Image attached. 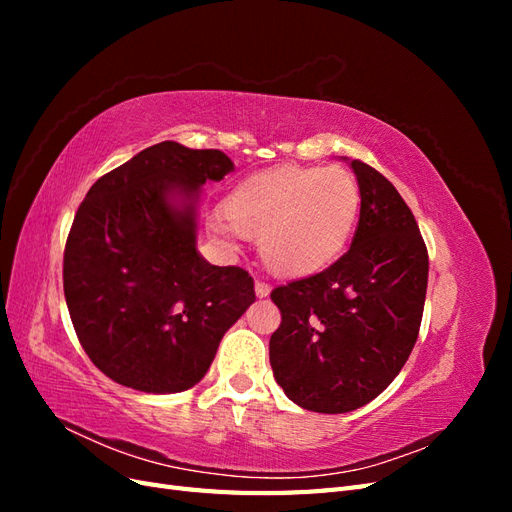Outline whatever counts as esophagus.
<instances>
[{
    "label": "esophagus",
    "mask_w": 512,
    "mask_h": 512,
    "mask_svg": "<svg viewBox=\"0 0 512 512\" xmlns=\"http://www.w3.org/2000/svg\"><path fill=\"white\" fill-rule=\"evenodd\" d=\"M254 290H256V297H269V292H271V286L267 284V282H262V280H256V284H254Z\"/></svg>",
    "instance_id": "34e87169"
}]
</instances>
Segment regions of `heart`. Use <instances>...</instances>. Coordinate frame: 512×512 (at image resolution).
<instances>
[{
	"mask_svg": "<svg viewBox=\"0 0 512 512\" xmlns=\"http://www.w3.org/2000/svg\"><path fill=\"white\" fill-rule=\"evenodd\" d=\"M361 213V188L346 168L280 166L241 181L224 200L218 235L258 239L267 269L309 277L331 267L348 247Z\"/></svg>",
	"mask_w": 512,
	"mask_h": 512,
	"instance_id": "b5f03b06",
	"label": "heart"
}]
</instances>
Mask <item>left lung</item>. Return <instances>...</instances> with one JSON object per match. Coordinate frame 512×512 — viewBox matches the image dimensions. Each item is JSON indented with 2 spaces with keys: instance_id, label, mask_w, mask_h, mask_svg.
Listing matches in <instances>:
<instances>
[{
  "instance_id": "obj_1",
  "label": "left lung",
  "mask_w": 512,
  "mask_h": 512,
  "mask_svg": "<svg viewBox=\"0 0 512 512\" xmlns=\"http://www.w3.org/2000/svg\"><path fill=\"white\" fill-rule=\"evenodd\" d=\"M348 164L361 188L350 250L271 292L282 312L269 342L273 376L294 404L322 414L361 408L395 380L416 344L429 273L421 230L395 185L361 160Z\"/></svg>"
}]
</instances>
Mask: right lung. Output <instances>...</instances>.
I'll return each instance as SVG.
<instances>
[{
    "mask_svg": "<svg viewBox=\"0 0 512 512\" xmlns=\"http://www.w3.org/2000/svg\"><path fill=\"white\" fill-rule=\"evenodd\" d=\"M235 164L220 149L164 141L100 177L64 252L68 312L102 374L166 395L203 380L224 333L256 301L239 267L198 254V200Z\"/></svg>",
    "mask_w": 512,
    "mask_h": 512,
    "instance_id": "add662e5",
    "label": "right lung"
}]
</instances>
